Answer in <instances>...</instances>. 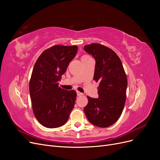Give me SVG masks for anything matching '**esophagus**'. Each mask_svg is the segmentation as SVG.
I'll use <instances>...</instances> for the list:
<instances>
[{"label": "esophagus", "mask_w": 160, "mask_h": 160, "mask_svg": "<svg viewBox=\"0 0 160 160\" xmlns=\"http://www.w3.org/2000/svg\"><path fill=\"white\" fill-rule=\"evenodd\" d=\"M77 95H78V96H81V95H83V93H82L79 91H77Z\"/></svg>", "instance_id": "esophagus-1"}]
</instances>
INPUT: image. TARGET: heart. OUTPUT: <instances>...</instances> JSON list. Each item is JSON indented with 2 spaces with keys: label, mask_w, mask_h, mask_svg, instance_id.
<instances>
[{
  "label": "heart",
  "mask_w": 160,
  "mask_h": 160,
  "mask_svg": "<svg viewBox=\"0 0 160 160\" xmlns=\"http://www.w3.org/2000/svg\"><path fill=\"white\" fill-rule=\"evenodd\" d=\"M89 58H91V57L89 56H88V55H83V56H82V60H84V59H87Z\"/></svg>",
  "instance_id": "obj_1"
}]
</instances>
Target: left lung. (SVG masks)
Segmentation results:
<instances>
[{
    "mask_svg": "<svg viewBox=\"0 0 160 160\" xmlns=\"http://www.w3.org/2000/svg\"><path fill=\"white\" fill-rule=\"evenodd\" d=\"M84 49L95 59L93 80L99 82L98 98L87 96L84 112L91 124L107 128L117 122L122 112L127 78L120 59L111 48L93 43L86 45Z\"/></svg>",
    "mask_w": 160,
    "mask_h": 160,
    "instance_id": "left-lung-1",
    "label": "left lung"
}]
</instances>
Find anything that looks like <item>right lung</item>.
<instances>
[{"label": "right lung", "instance_id": "obj_1", "mask_svg": "<svg viewBox=\"0 0 160 160\" xmlns=\"http://www.w3.org/2000/svg\"><path fill=\"white\" fill-rule=\"evenodd\" d=\"M77 46H53L43 51L33 68L30 95L35 117L49 128L65 124L75 102L77 92L59 87L58 81L78 52Z\"/></svg>", "mask_w": 160, "mask_h": 160}]
</instances>
